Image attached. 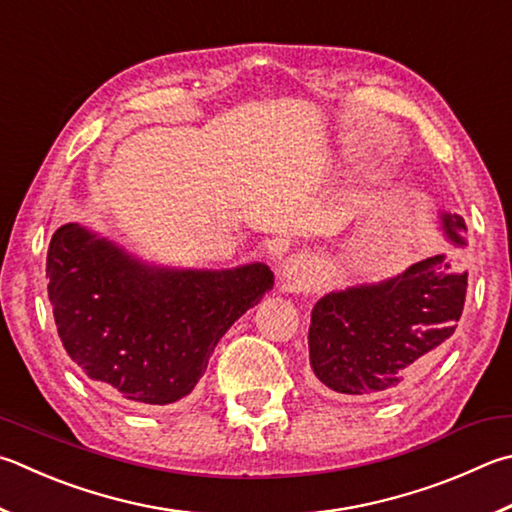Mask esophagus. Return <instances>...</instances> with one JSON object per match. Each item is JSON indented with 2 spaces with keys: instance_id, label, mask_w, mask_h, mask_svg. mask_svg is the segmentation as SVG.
<instances>
[{
  "instance_id": "obj_1",
  "label": "esophagus",
  "mask_w": 512,
  "mask_h": 512,
  "mask_svg": "<svg viewBox=\"0 0 512 512\" xmlns=\"http://www.w3.org/2000/svg\"><path fill=\"white\" fill-rule=\"evenodd\" d=\"M280 280L295 291L309 288L315 280V264L309 255H291L280 268Z\"/></svg>"
}]
</instances>
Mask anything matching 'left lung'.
I'll return each instance as SVG.
<instances>
[{"instance_id": "left-lung-1", "label": "left lung", "mask_w": 512, "mask_h": 512, "mask_svg": "<svg viewBox=\"0 0 512 512\" xmlns=\"http://www.w3.org/2000/svg\"><path fill=\"white\" fill-rule=\"evenodd\" d=\"M452 248H463L466 221L441 215ZM468 271L441 253L378 284L329 293L313 306L309 358L324 392L387 396L448 345L466 304Z\"/></svg>"}]
</instances>
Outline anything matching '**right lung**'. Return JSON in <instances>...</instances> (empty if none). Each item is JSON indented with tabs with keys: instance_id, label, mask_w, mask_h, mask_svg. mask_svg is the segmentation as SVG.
I'll return each mask as SVG.
<instances>
[{
	"instance_id": "right-lung-1",
	"label": "right lung",
	"mask_w": 512,
	"mask_h": 512,
	"mask_svg": "<svg viewBox=\"0 0 512 512\" xmlns=\"http://www.w3.org/2000/svg\"><path fill=\"white\" fill-rule=\"evenodd\" d=\"M46 277L71 360L138 407L188 396L221 336L273 286L259 262L230 271L147 266L80 224L55 230Z\"/></svg>"
}]
</instances>
